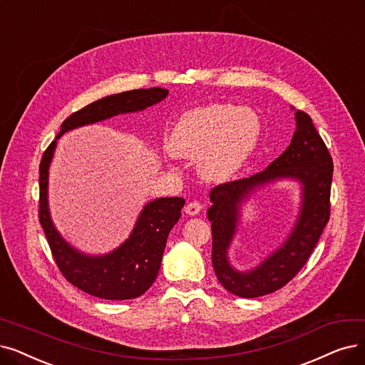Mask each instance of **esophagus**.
Wrapping results in <instances>:
<instances>
[{
	"instance_id": "34e87169",
	"label": "esophagus",
	"mask_w": 365,
	"mask_h": 365,
	"mask_svg": "<svg viewBox=\"0 0 365 365\" xmlns=\"http://www.w3.org/2000/svg\"><path fill=\"white\" fill-rule=\"evenodd\" d=\"M200 210H202V205L200 203L197 202V200H193V202H190V203H187L185 205V208H184V211H185V214L187 215H197L199 212H200Z\"/></svg>"
}]
</instances>
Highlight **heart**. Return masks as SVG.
Returning <instances> with one entry per match:
<instances>
[{
  "label": "heart",
  "mask_w": 365,
  "mask_h": 365,
  "mask_svg": "<svg viewBox=\"0 0 365 365\" xmlns=\"http://www.w3.org/2000/svg\"><path fill=\"white\" fill-rule=\"evenodd\" d=\"M262 136V120L252 108L212 103L185 112L173 125L168 150L173 157L197 158L208 182H226L247 165Z\"/></svg>",
  "instance_id": "heart-1"
}]
</instances>
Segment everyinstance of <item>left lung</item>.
I'll return each mask as SVG.
<instances>
[{"mask_svg":"<svg viewBox=\"0 0 365 365\" xmlns=\"http://www.w3.org/2000/svg\"><path fill=\"white\" fill-rule=\"evenodd\" d=\"M295 121L297 128L287 150L264 172L217 185L210 193L212 267L222 286L241 298L272 294L292 280L309 260L329 220L332 158L310 116L295 110ZM283 179L297 180L302 188L300 211L293 230L259 266L240 272L231 267L228 249L240 222L243 203L257 190Z\"/></svg>","mask_w":365,"mask_h":365,"instance_id":"1","label":"left lung"}]
</instances>
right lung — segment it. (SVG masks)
Here are the masks:
<instances>
[{"label": "right lung", "instance_id": "1", "mask_svg": "<svg viewBox=\"0 0 365 365\" xmlns=\"http://www.w3.org/2000/svg\"><path fill=\"white\" fill-rule=\"evenodd\" d=\"M169 94L165 88L133 90L106 96L71 113L61 124L60 133L49 145L40 162L38 218L45 230L58 268L66 279L83 292L101 299H133L151 287L162 265L170 229L177 225L185 200L160 197L148 202L138 217L128 238L106 255H86L67 242L55 227L48 200L49 166L56 140L83 125L105 121L116 115L133 113L157 105Z\"/></svg>", "mask_w": 365, "mask_h": 365}]
</instances>
